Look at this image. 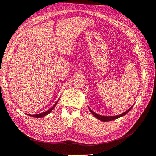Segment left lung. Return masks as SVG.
<instances>
[{"mask_svg": "<svg viewBox=\"0 0 156 156\" xmlns=\"http://www.w3.org/2000/svg\"><path fill=\"white\" fill-rule=\"evenodd\" d=\"M132 108H133V106H132L131 108H129V109H128V110L125 112L124 113H121V114H120V115H116V116H102V115H100L97 114V113H96L94 112L93 111H92L89 108H89V110H90V112H91V113H92V114H93V115H94V117H96V118H97V119H98L99 120H101V121H112V120L116 119H117V118H119V117H120L124 116L125 115L127 114V113L130 110V109H131Z\"/></svg>", "mask_w": 156, "mask_h": 156, "instance_id": "1", "label": "left lung"}]
</instances>
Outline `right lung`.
<instances>
[{
    "label": "right lung",
    "mask_w": 156,
    "mask_h": 156,
    "mask_svg": "<svg viewBox=\"0 0 156 156\" xmlns=\"http://www.w3.org/2000/svg\"><path fill=\"white\" fill-rule=\"evenodd\" d=\"M57 102H56V104H54V106H53L51 108H50V109H48V110L46 111V112H43V113H40V114H35V115H29V114H28V115L31 116V117H44V116H46L47 115H48L50 112H51V111L53 110L54 108H55V106H56Z\"/></svg>",
    "instance_id": "add662e5"
}]
</instances>
